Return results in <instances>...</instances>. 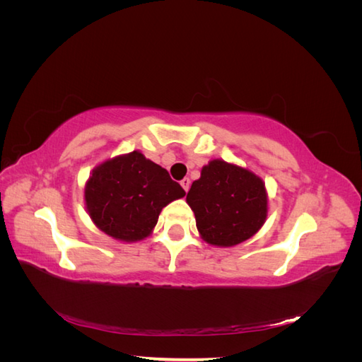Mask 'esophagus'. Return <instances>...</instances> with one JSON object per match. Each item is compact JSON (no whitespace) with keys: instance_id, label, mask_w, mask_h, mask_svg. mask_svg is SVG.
<instances>
[{"instance_id":"34e87169","label":"esophagus","mask_w":362,"mask_h":362,"mask_svg":"<svg viewBox=\"0 0 362 362\" xmlns=\"http://www.w3.org/2000/svg\"><path fill=\"white\" fill-rule=\"evenodd\" d=\"M181 185H182V189H184L185 192H189V189H190V180H189V178H184V180L181 181Z\"/></svg>"}]
</instances>
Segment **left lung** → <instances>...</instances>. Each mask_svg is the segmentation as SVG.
I'll list each match as a JSON object with an SVG mask.
<instances>
[{
    "instance_id": "1",
    "label": "left lung",
    "mask_w": 362,
    "mask_h": 362,
    "mask_svg": "<svg viewBox=\"0 0 362 362\" xmlns=\"http://www.w3.org/2000/svg\"><path fill=\"white\" fill-rule=\"evenodd\" d=\"M187 204L206 243L229 247L255 235L267 217V192L254 172L211 160L193 181Z\"/></svg>"
}]
</instances>
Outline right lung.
Masks as SVG:
<instances>
[{
	"label": "right lung",
	"mask_w": 362,
	"mask_h": 362,
	"mask_svg": "<svg viewBox=\"0 0 362 362\" xmlns=\"http://www.w3.org/2000/svg\"><path fill=\"white\" fill-rule=\"evenodd\" d=\"M184 194L166 169L133 151L92 170L84 201L87 213L103 233L131 243L146 238L163 208Z\"/></svg>",
	"instance_id": "add662e5"
}]
</instances>
